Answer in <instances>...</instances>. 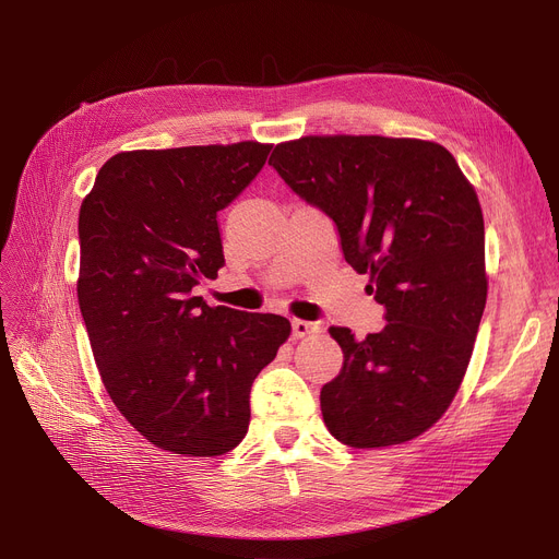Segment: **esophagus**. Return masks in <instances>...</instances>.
<instances>
[{
	"label": "esophagus",
	"instance_id": "obj_1",
	"mask_svg": "<svg viewBox=\"0 0 559 559\" xmlns=\"http://www.w3.org/2000/svg\"><path fill=\"white\" fill-rule=\"evenodd\" d=\"M317 331V324H312V321H306V319H292V337L299 340V337H306L310 333Z\"/></svg>",
	"mask_w": 559,
	"mask_h": 559
}]
</instances>
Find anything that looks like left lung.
<instances>
[{
	"label": "left lung",
	"mask_w": 559,
	"mask_h": 559,
	"mask_svg": "<svg viewBox=\"0 0 559 559\" xmlns=\"http://www.w3.org/2000/svg\"><path fill=\"white\" fill-rule=\"evenodd\" d=\"M270 165L326 213L344 260L369 274L385 329L356 340L321 388V415L354 449L403 444L451 405L487 301L485 222L474 186L442 144L383 135H308L276 144Z\"/></svg>",
	"instance_id": "left-lung-1"
}]
</instances>
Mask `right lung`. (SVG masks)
I'll list each match as a JSON object with an SVG mask.
<instances>
[{"label":"right lung","instance_id":"add662e5","mask_svg":"<svg viewBox=\"0 0 559 559\" xmlns=\"http://www.w3.org/2000/svg\"><path fill=\"white\" fill-rule=\"evenodd\" d=\"M272 144L115 154L79 213V308L104 388L163 451L213 457L247 435L249 394L289 337L281 314L211 308L194 287L224 267L217 213Z\"/></svg>","mask_w":559,"mask_h":559}]
</instances>
